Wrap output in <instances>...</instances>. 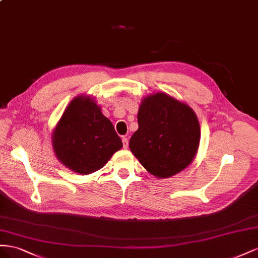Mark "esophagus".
I'll list each match as a JSON object with an SVG mask.
<instances>
[{"label":"esophagus","mask_w":258,"mask_h":258,"mask_svg":"<svg viewBox=\"0 0 258 258\" xmlns=\"http://www.w3.org/2000/svg\"><path fill=\"white\" fill-rule=\"evenodd\" d=\"M122 142H123V148L126 149L127 147H128V139H127V137H123L122 138Z\"/></svg>","instance_id":"obj_1"}]
</instances>
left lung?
<instances>
[{
  "instance_id": "obj_1",
  "label": "left lung",
  "mask_w": 258,
  "mask_h": 258,
  "mask_svg": "<svg viewBox=\"0 0 258 258\" xmlns=\"http://www.w3.org/2000/svg\"><path fill=\"white\" fill-rule=\"evenodd\" d=\"M137 120L130 149L150 174L171 177L194 161L200 144V124L185 102L165 93L149 95L139 106Z\"/></svg>"
}]
</instances>
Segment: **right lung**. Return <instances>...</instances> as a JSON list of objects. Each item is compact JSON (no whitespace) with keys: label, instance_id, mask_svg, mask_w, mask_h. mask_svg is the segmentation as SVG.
Masks as SVG:
<instances>
[{"label":"right lung","instance_id":"obj_1","mask_svg":"<svg viewBox=\"0 0 258 258\" xmlns=\"http://www.w3.org/2000/svg\"><path fill=\"white\" fill-rule=\"evenodd\" d=\"M51 142L57 159L82 175L100 170L123 146L96 101L84 95L73 98L66 108Z\"/></svg>","mask_w":258,"mask_h":258}]
</instances>
